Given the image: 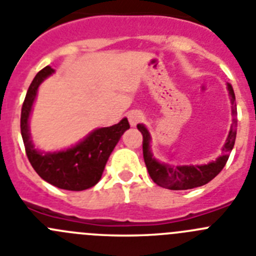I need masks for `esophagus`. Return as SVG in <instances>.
<instances>
[{"label":"esophagus","instance_id":"1","mask_svg":"<svg viewBox=\"0 0 256 256\" xmlns=\"http://www.w3.org/2000/svg\"><path fill=\"white\" fill-rule=\"evenodd\" d=\"M128 122H130L131 126H136L138 124L142 122V121L144 120V114H142V111H138V110H135V111L128 112Z\"/></svg>","mask_w":256,"mask_h":256}]
</instances>
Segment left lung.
Instances as JSON below:
<instances>
[{
    "label": "left lung",
    "mask_w": 256,
    "mask_h": 256,
    "mask_svg": "<svg viewBox=\"0 0 256 256\" xmlns=\"http://www.w3.org/2000/svg\"><path fill=\"white\" fill-rule=\"evenodd\" d=\"M228 93L231 97L232 104V116L234 122L231 125V130L226 139L225 146H224V154L217 158L216 162H211L204 166H172L168 164L159 163L152 158L150 152V134L144 125H138V130L142 135V154H144V162L149 172L150 178L160 187L172 190H192V188L204 186L212 180L224 166L228 163L230 152L235 145L236 139V128H238V111H236L235 104V93H234L231 84H228Z\"/></svg>",
    "instance_id": "8db88e82"
}]
</instances>
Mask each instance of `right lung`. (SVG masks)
Here are the masks:
<instances>
[{
	"label": "right lung",
	"instance_id": "right-lung-1",
	"mask_svg": "<svg viewBox=\"0 0 256 256\" xmlns=\"http://www.w3.org/2000/svg\"><path fill=\"white\" fill-rule=\"evenodd\" d=\"M52 73L54 69L45 66L35 76L22 104L20 126L26 155L32 168L45 182L60 190H88L98 183L112 150L130 125L128 118H122L116 125L92 131L70 149L44 154L38 152L30 140L28 117L40 83Z\"/></svg>",
	"mask_w": 256,
	"mask_h": 256
}]
</instances>
